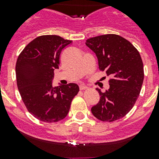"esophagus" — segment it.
I'll list each match as a JSON object with an SVG mask.
<instances>
[{
    "mask_svg": "<svg viewBox=\"0 0 159 159\" xmlns=\"http://www.w3.org/2000/svg\"><path fill=\"white\" fill-rule=\"evenodd\" d=\"M87 86H85V85H84V84H82V85H80V91H84V90L87 89Z\"/></svg>",
    "mask_w": 159,
    "mask_h": 159,
    "instance_id": "34e87169",
    "label": "esophagus"
}]
</instances>
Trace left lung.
I'll use <instances>...</instances> for the list:
<instances>
[{"mask_svg": "<svg viewBox=\"0 0 159 159\" xmlns=\"http://www.w3.org/2000/svg\"><path fill=\"white\" fill-rule=\"evenodd\" d=\"M86 45L95 53L99 70L111 75L110 88L104 93L99 88V103L92 107L93 116L102 122H114L132 109L140 94L144 79L140 54L125 38L106 34L90 38Z\"/></svg>", "mask_w": 159, "mask_h": 159, "instance_id": "obj_1", "label": "left lung"}]
</instances>
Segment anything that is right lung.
I'll return each mask as SVG.
<instances>
[{
    "label": "right lung",
    "mask_w": 159,
    "mask_h": 159,
    "mask_svg": "<svg viewBox=\"0 0 159 159\" xmlns=\"http://www.w3.org/2000/svg\"><path fill=\"white\" fill-rule=\"evenodd\" d=\"M71 43L56 35L38 36L16 60V84L22 100L29 113L42 122L64 119L80 91L75 84L53 87L52 81L54 70L59 68L60 52Z\"/></svg>",
    "instance_id": "add662e5"
}]
</instances>
